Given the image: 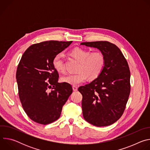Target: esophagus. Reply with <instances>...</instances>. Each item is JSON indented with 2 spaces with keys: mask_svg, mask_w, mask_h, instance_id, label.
<instances>
[{
  "mask_svg": "<svg viewBox=\"0 0 150 150\" xmlns=\"http://www.w3.org/2000/svg\"><path fill=\"white\" fill-rule=\"evenodd\" d=\"M72 88H73L74 91H76L78 90V87H76V86H73V87H72Z\"/></svg>",
  "mask_w": 150,
  "mask_h": 150,
  "instance_id": "1",
  "label": "esophagus"
}]
</instances>
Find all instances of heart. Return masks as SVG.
Listing matches in <instances>:
<instances>
[{"label":"heart","instance_id":"1","mask_svg":"<svg viewBox=\"0 0 150 150\" xmlns=\"http://www.w3.org/2000/svg\"><path fill=\"white\" fill-rule=\"evenodd\" d=\"M69 55L79 62L77 72L62 76L60 81L72 85H78L87 80L96 79L103 72L105 63V58L101 52H91L89 50L76 47L71 50ZM54 69L59 73L65 71V62L60 54L54 56L52 60Z\"/></svg>","mask_w":150,"mask_h":150}]
</instances>
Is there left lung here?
I'll return each instance as SVG.
<instances>
[{"instance_id": "obj_1", "label": "left lung", "mask_w": 150, "mask_h": 150, "mask_svg": "<svg viewBox=\"0 0 150 150\" xmlns=\"http://www.w3.org/2000/svg\"><path fill=\"white\" fill-rule=\"evenodd\" d=\"M81 45L98 49L105 58L100 76L78 88L82 95L83 118L96 126L110 125L122 116L129 96V66L120 50L110 42H84Z\"/></svg>"}]
</instances>
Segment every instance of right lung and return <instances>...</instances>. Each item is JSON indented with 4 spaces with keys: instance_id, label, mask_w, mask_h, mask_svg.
Here are the masks:
<instances>
[{
    "instance_id": "obj_1",
    "label": "right lung",
    "mask_w": 150,
    "mask_h": 150,
    "mask_svg": "<svg viewBox=\"0 0 150 150\" xmlns=\"http://www.w3.org/2000/svg\"><path fill=\"white\" fill-rule=\"evenodd\" d=\"M72 42L47 41L33 45L18 64L16 78L19 99L26 114L37 123L47 125L58 119L72 93L70 84L57 82L59 74L52 65L54 56Z\"/></svg>"
}]
</instances>
